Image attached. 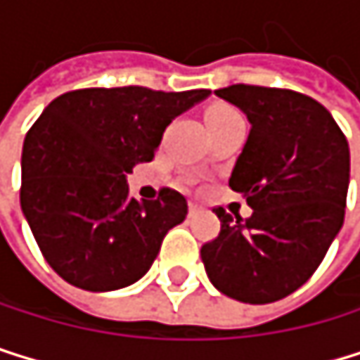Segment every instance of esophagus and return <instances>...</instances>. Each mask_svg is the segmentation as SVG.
Masks as SVG:
<instances>
[{"mask_svg":"<svg viewBox=\"0 0 360 360\" xmlns=\"http://www.w3.org/2000/svg\"><path fill=\"white\" fill-rule=\"evenodd\" d=\"M198 210V207H196V202H190V214H194Z\"/></svg>","mask_w":360,"mask_h":360,"instance_id":"1","label":"esophagus"}]
</instances>
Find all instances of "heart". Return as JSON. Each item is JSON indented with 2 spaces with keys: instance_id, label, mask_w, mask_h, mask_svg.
<instances>
[{
  "instance_id": "1",
  "label": "heart",
  "mask_w": 360,
  "mask_h": 360,
  "mask_svg": "<svg viewBox=\"0 0 360 360\" xmlns=\"http://www.w3.org/2000/svg\"><path fill=\"white\" fill-rule=\"evenodd\" d=\"M238 118H242L238 112H235L231 105H224V103H214L210 110H207V114H205V120H207V127H220V125H224V122H231V120H238ZM202 164H198V168H200Z\"/></svg>"
}]
</instances>
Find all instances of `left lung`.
Masks as SVG:
<instances>
[{
    "mask_svg": "<svg viewBox=\"0 0 360 360\" xmlns=\"http://www.w3.org/2000/svg\"><path fill=\"white\" fill-rule=\"evenodd\" d=\"M216 94L250 122L229 186L252 216L214 210L222 224L200 248L205 272L233 300L276 302L311 278L343 224L348 140L330 112L300 92L235 84Z\"/></svg>",
    "mask_w": 360,
    "mask_h": 360,
    "instance_id": "left-lung-1",
    "label": "left lung"
}]
</instances>
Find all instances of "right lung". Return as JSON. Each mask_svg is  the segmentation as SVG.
<instances>
[{
    "mask_svg": "<svg viewBox=\"0 0 360 360\" xmlns=\"http://www.w3.org/2000/svg\"><path fill=\"white\" fill-rule=\"evenodd\" d=\"M210 90L86 88L53 99L23 142L21 210L47 264L88 292L140 281L166 233L188 216L186 198L129 194L127 174L150 162L164 129Z\"/></svg>",
    "mask_w": 360,
    "mask_h": 360,
    "instance_id": "obj_1",
    "label": "right lung"
}]
</instances>
